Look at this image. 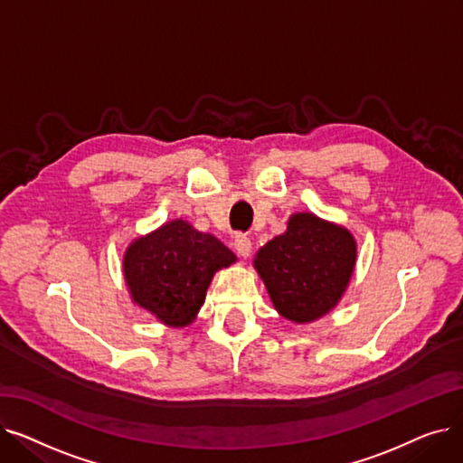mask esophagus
<instances>
[{
	"label": "esophagus",
	"instance_id": "34e87169",
	"mask_svg": "<svg viewBox=\"0 0 463 463\" xmlns=\"http://www.w3.org/2000/svg\"><path fill=\"white\" fill-rule=\"evenodd\" d=\"M234 250L240 257H250L251 253V238L248 234H238L234 238Z\"/></svg>",
	"mask_w": 463,
	"mask_h": 463
}]
</instances>
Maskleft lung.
<instances>
[{"label": "left lung", "instance_id": "8db88e82", "mask_svg": "<svg viewBox=\"0 0 463 463\" xmlns=\"http://www.w3.org/2000/svg\"><path fill=\"white\" fill-rule=\"evenodd\" d=\"M354 260L356 244L349 231L313 213H295L287 232L257 253L255 269L283 317L309 323L342 298Z\"/></svg>", "mask_w": 463, "mask_h": 463}]
</instances>
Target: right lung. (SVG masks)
Returning a JSON list of instances; mask_svg holds the SVG:
<instances>
[{"label": "right lung", "instance_id": "1", "mask_svg": "<svg viewBox=\"0 0 463 463\" xmlns=\"http://www.w3.org/2000/svg\"><path fill=\"white\" fill-rule=\"evenodd\" d=\"M234 260V253L215 236L176 219L133 241L124 272L140 307L165 325L185 326L201 309L215 270Z\"/></svg>", "mask_w": 463, "mask_h": 463}]
</instances>
